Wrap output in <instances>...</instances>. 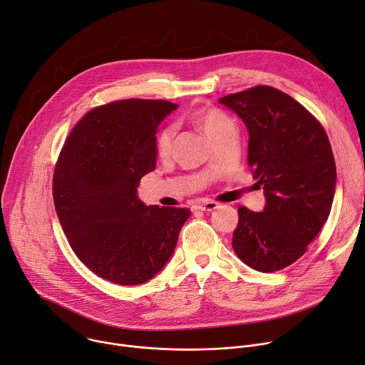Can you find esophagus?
Returning <instances> with one entry per match:
<instances>
[{
  "mask_svg": "<svg viewBox=\"0 0 365 365\" xmlns=\"http://www.w3.org/2000/svg\"><path fill=\"white\" fill-rule=\"evenodd\" d=\"M219 205L216 202H212V200H202V202H197L194 205V209L195 210H203V212H212Z\"/></svg>",
  "mask_w": 365,
  "mask_h": 365,
  "instance_id": "esophagus-1",
  "label": "esophagus"
}]
</instances>
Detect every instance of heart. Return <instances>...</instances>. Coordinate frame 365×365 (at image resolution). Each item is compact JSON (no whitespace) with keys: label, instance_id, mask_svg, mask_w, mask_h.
Wrapping results in <instances>:
<instances>
[{"label":"heart","instance_id":"b5f03b06","mask_svg":"<svg viewBox=\"0 0 365 365\" xmlns=\"http://www.w3.org/2000/svg\"><path fill=\"white\" fill-rule=\"evenodd\" d=\"M192 120L210 138L212 143H216L223 134L234 128V121L225 114V112H222L216 108H202L199 110H195L192 114ZM173 142L174 127L163 128L156 138V152L159 158H168L171 155Z\"/></svg>","mask_w":365,"mask_h":365}]
</instances>
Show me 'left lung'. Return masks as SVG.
<instances>
[{
    "instance_id": "1",
    "label": "left lung",
    "mask_w": 365,
    "mask_h": 365,
    "mask_svg": "<svg viewBox=\"0 0 365 365\" xmlns=\"http://www.w3.org/2000/svg\"><path fill=\"white\" fill-rule=\"evenodd\" d=\"M244 121L248 166L263 187V212L238 207L232 248L248 267L272 273L297 262L326 223L336 165L323 125L299 102L270 86L219 99Z\"/></svg>"
}]
</instances>
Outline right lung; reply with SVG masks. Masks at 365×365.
<instances>
[{
	"instance_id": "right-lung-1",
	"label": "right lung",
	"mask_w": 365,
	"mask_h": 365,
	"mask_svg": "<svg viewBox=\"0 0 365 365\" xmlns=\"http://www.w3.org/2000/svg\"><path fill=\"white\" fill-rule=\"evenodd\" d=\"M178 105L124 99L98 106L67 137L53 203L81 263L117 285L148 282L171 259L191 212L146 206L140 180L156 166V131Z\"/></svg>"
}]
</instances>
